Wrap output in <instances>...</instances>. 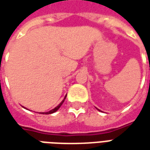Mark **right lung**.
I'll use <instances>...</instances> for the list:
<instances>
[{"label": "right lung", "instance_id": "right-lung-1", "mask_svg": "<svg viewBox=\"0 0 150 150\" xmlns=\"http://www.w3.org/2000/svg\"><path fill=\"white\" fill-rule=\"evenodd\" d=\"M66 97H67V95L66 96H65V97H64V99H63V101H62V102H61L60 103H59V104L58 106H56V107H55V108H54V109H52V110H50V111H48V112H45V113H42V114H43V115H50V114H52V113H55V111H57V110H58L59 109V107H60L61 106H62V104H63V103H64V100H65V98H66Z\"/></svg>", "mask_w": 150, "mask_h": 150}]
</instances>
